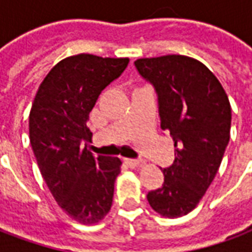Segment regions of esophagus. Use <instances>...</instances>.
<instances>
[{"instance_id": "1", "label": "esophagus", "mask_w": 252, "mask_h": 252, "mask_svg": "<svg viewBox=\"0 0 252 252\" xmlns=\"http://www.w3.org/2000/svg\"><path fill=\"white\" fill-rule=\"evenodd\" d=\"M126 163L129 166V167H137L143 163L142 159H126Z\"/></svg>"}]
</instances>
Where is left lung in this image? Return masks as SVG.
Here are the masks:
<instances>
[{
	"instance_id": "obj_1",
	"label": "left lung",
	"mask_w": 252,
	"mask_h": 252,
	"mask_svg": "<svg viewBox=\"0 0 252 252\" xmlns=\"http://www.w3.org/2000/svg\"><path fill=\"white\" fill-rule=\"evenodd\" d=\"M158 97L160 128L174 139V163L162 188L148 191L154 211L181 217L200 202L220 167L231 131V105L213 72L195 59L166 55L135 61Z\"/></svg>"
}]
</instances>
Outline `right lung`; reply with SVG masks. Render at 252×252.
Returning a JSON list of instances; mask_svg holds the SVG:
<instances>
[{
	"label": "right lung",
	"instance_id": "1",
	"mask_svg": "<svg viewBox=\"0 0 252 252\" xmlns=\"http://www.w3.org/2000/svg\"><path fill=\"white\" fill-rule=\"evenodd\" d=\"M128 62L90 54L66 58L47 74L32 104L30 140L41 175L58 205L82 224L98 222L110 211L121 167L119 158L88 151L89 113Z\"/></svg>",
	"mask_w": 252,
	"mask_h": 252
}]
</instances>
